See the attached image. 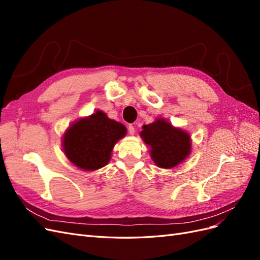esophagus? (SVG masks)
Instances as JSON below:
<instances>
[{"label":"esophagus","instance_id":"esophagus-1","mask_svg":"<svg viewBox=\"0 0 260 260\" xmlns=\"http://www.w3.org/2000/svg\"><path fill=\"white\" fill-rule=\"evenodd\" d=\"M128 131H129V133H130L131 136H133V135H135V133H136V128L133 127L132 124H129V125H128Z\"/></svg>","mask_w":260,"mask_h":260}]
</instances>
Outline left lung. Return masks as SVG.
Returning a JSON list of instances; mask_svg holds the SVG:
<instances>
[{"label": "left lung", "instance_id": "8db88e82", "mask_svg": "<svg viewBox=\"0 0 260 260\" xmlns=\"http://www.w3.org/2000/svg\"><path fill=\"white\" fill-rule=\"evenodd\" d=\"M140 137L149 146L151 158L157 167L171 169L183 162L192 152V140L188 133L172 125L165 118L144 124Z\"/></svg>", "mask_w": 260, "mask_h": 260}]
</instances>
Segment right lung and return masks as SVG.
<instances>
[{
    "label": "right lung",
    "mask_w": 260,
    "mask_h": 260,
    "mask_svg": "<svg viewBox=\"0 0 260 260\" xmlns=\"http://www.w3.org/2000/svg\"><path fill=\"white\" fill-rule=\"evenodd\" d=\"M127 135V128L102 111L82 117L67 128L61 146L68 160L84 171L106 166L115 144Z\"/></svg>",
    "instance_id": "right-lung-1"
}]
</instances>
